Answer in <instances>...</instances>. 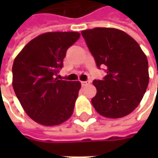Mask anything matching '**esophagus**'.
<instances>
[{
	"instance_id": "34e87169",
	"label": "esophagus",
	"mask_w": 158,
	"mask_h": 158,
	"mask_svg": "<svg viewBox=\"0 0 158 158\" xmlns=\"http://www.w3.org/2000/svg\"><path fill=\"white\" fill-rule=\"evenodd\" d=\"M89 81H85V82H82V86H86V85H89Z\"/></svg>"
}]
</instances>
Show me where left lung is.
<instances>
[{"mask_svg": "<svg viewBox=\"0 0 158 158\" xmlns=\"http://www.w3.org/2000/svg\"><path fill=\"white\" fill-rule=\"evenodd\" d=\"M82 35L98 68H107L104 80L93 81L95 110L109 118L128 115L141 103L149 84L146 54L132 37L115 28L89 29Z\"/></svg>", "mask_w": 158, "mask_h": 158, "instance_id": "8db88e82", "label": "left lung"}]
</instances>
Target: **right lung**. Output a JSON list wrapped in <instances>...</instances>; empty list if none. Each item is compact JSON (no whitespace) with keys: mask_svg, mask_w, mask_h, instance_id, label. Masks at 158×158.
I'll return each mask as SVG.
<instances>
[{"mask_svg":"<svg viewBox=\"0 0 158 158\" xmlns=\"http://www.w3.org/2000/svg\"><path fill=\"white\" fill-rule=\"evenodd\" d=\"M80 38L75 31H51L31 40L15 57L12 85L27 115L43 126H57L74 112L79 81L58 80L68 48Z\"/></svg>","mask_w":158,"mask_h":158,"instance_id":"add662e5","label":"right lung"}]
</instances>
